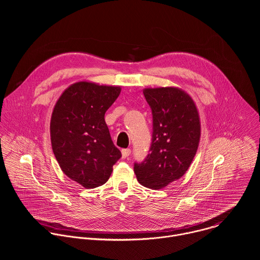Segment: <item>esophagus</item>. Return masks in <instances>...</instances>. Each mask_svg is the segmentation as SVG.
<instances>
[{
  "label": "esophagus",
  "instance_id": "1",
  "mask_svg": "<svg viewBox=\"0 0 260 260\" xmlns=\"http://www.w3.org/2000/svg\"><path fill=\"white\" fill-rule=\"evenodd\" d=\"M131 149H122L121 150V154H122V158H127L131 154Z\"/></svg>",
  "mask_w": 260,
  "mask_h": 260
}]
</instances>
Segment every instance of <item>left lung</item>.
<instances>
[{"label":"left lung","mask_w":260,"mask_h":260,"mask_svg":"<svg viewBox=\"0 0 260 260\" xmlns=\"http://www.w3.org/2000/svg\"><path fill=\"white\" fill-rule=\"evenodd\" d=\"M143 93L152 110V143L134 171L143 186L161 189L189 169L201 140L200 114L191 96L179 87L145 88Z\"/></svg>","instance_id":"8db88e82"}]
</instances>
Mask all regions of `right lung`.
<instances>
[{
	"label": "right lung",
	"instance_id": "add662e5",
	"mask_svg": "<svg viewBox=\"0 0 260 260\" xmlns=\"http://www.w3.org/2000/svg\"><path fill=\"white\" fill-rule=\"evenodd\" d=\"M120 91V86L79 81L63 90L53 108L52 151L63 174L84 188L105 184L121 157L105 121Z\"/></svg>",
	"mask_w": 260,
	"mask_h": 260
}]
</instances>
